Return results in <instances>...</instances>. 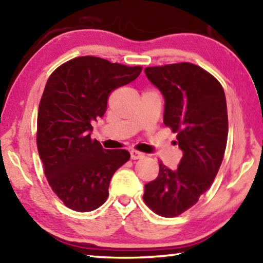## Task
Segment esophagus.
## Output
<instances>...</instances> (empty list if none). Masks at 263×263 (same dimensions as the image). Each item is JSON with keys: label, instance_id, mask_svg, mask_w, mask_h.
Returning a JSON list of instances; mask_svg holds the SVG:
<instances>
[{"label": "esophagus", "instance_id": "1", "mask_svg": "<svg viewBox=\"0 0 263 263\" xmlns=\"http://www.w3.org/2000/svg\"><path fill=\"white\" fill-rule=\"evenodd\" d=\"M143 156H144L143 153H140V152H137V151H132L130 152L132 160H139V159H141V157H143Z\"/></svg>", "mask_w": 263, "mask_h": 263}]
</instances>
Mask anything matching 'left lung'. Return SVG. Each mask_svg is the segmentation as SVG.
I'll list each match as a JSON object with an SVG mask.
<instances>
[{
  "label": "left lung",
  "mask_w": 263,
  "mask_h": 263,
  "mask_svg": "<svg viewBox=\"0 0 263 263\" xmlns=\"http://www.w3.org/2000/svg\"><path fill=\"white\" fill-rule=\"evenodd\" d=\"M148 80L164 98L163 123L176 133L183 156L172 171L159 161L154 181L144 185V203L163 217L188 211L211 187L224 156L227 102L214 76L189 62L147 67Z\"/></svg>",
  "instance_id": "1"
}]
</instances>
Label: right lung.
<instances>
[{"label": "right lung", "mask_w": 263, "mask_h": 263, "mask_svg": "<svg viewBox=\"0 0 263 263\" xmlns=\"http://www.w3.org/2000/svg\"><path fill=\"white\" fill-rule=\"evenodd\" d=\"M141 70V66L80 56L56 68L47 81L36 143L48 183L72 211L101 207L111 176L130 157L124 149H103L90 132L91 123L106 112L109 95L134 81Z\"/></svg>", "instance_id": "add662e5"}]
</instances>
